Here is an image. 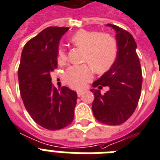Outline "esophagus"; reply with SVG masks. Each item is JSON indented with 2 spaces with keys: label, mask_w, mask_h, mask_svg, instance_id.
<instances>
[{
  "label": "esophagus",
  "mask_w": 160,
  "mask_h": 160,
  "mask_svg": "<svg viewBox=\"0 0 160 160\" xmlns=\"http://www.w3.org/2000/svg\"><path fill=\"white\" fill-rule=\"evenodd\" d=\"M77 94H78V97H81L82 94V91L81 90L77 91Z\"/></svg>",
  "instance_id": "1"
}]
</instances>
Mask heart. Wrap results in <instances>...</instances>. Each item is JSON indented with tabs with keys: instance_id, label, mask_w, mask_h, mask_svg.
<instances>
[{
	"instance_id": "heart-1",
	"label": "heart",
	"mask_w": 160,
	"mask_h": 160,
	"mask_svg": "<svg viewBox=\"0 0 160 160\" xmlns=\"http://www.w3.org/2000/svg\"><path fill=\"white\" fill-rule=\"evenodd\" d=\"M71 41L84 50L82 62H88L98 72H104L114 64L117 55V45L111 35L98 31L80 29L71 37ZM67 59L63 48L58 51V62L62 63ZM92 78L89 65L70 67L64 73V79L70 87L81 88Z\"/></svg>"
}]
</instances>
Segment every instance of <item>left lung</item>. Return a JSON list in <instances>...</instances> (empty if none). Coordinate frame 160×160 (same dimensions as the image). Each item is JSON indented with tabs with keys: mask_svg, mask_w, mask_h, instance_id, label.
<instances>
[{
	"mask_svg": "<svg viewBox=\"0 0 160 160\" xmlns=\"http://www.w3.org/2000/svg\"><path fill=\"white\" fill-rule=\"evenodd\" d=\"M107 25L116 30L118 50L114 64L92 83L93 88H110L104 95L98 89L91 90L94 95L92 112L98 121L116 126L127 121L137 107L141 92L142 72L135 50L137 44L132 35L116 25Z\"/></svg>",
	"mask_w": 160,
	"mask_h": 160,
	"instance_id": "obj_1",
	"label": "left lung"
}]
</instances>
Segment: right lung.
<instances>
[{"label": "right lung", "mask_w": 160, "mask_h": 160, "mask_svg": "<svg viewBox=\"0 0 160 160\" xmlns=\"http://www.w3.org/2000/svg\"><path fill=\"white\" fill-rule=\"evenodd\" d=\"M68 29L50 26L29 39L24 46L18 68L25 108L38 125L49 131L67 127L74 118L77 92L67 87L57 90L50 77L58 67L59 40Z\"/></svg>", "instance_id": "1"}]
</instances>
